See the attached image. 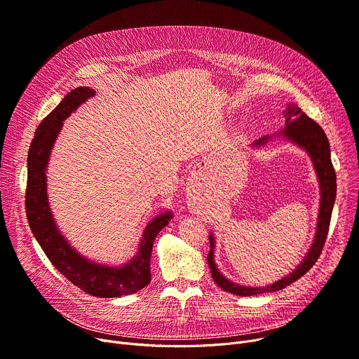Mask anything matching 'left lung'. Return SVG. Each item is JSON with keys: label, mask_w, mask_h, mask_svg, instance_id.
<instances>
[{"label": "left lung", "mask_w": 359, "mask_h": 359, "mask_svg": "<svg viewBox=\"0 0 359 359\" xmlns=\"http://www.w3.org/2000/svg\"><path fill=\"white\" fill-rule=\"evenodd\" d=\"M287 138L298 144L299 147L306 148L309 151V154L311 156V160L314 163L316 172L318 176L320 182V191H322V201H320V211H318V224H317V233L313 246L303 260L301 265L288 276L279 279L275 284L266 287V288H250V287H241L234 284V282L225 279L217 269L215 263H214V237L210 236V253H208V263H210V269L212 273V279L215 284L222 288L224 291L241 295V297H250V295H257L263 292H272V291H279L282 288H285L287 285L292 284L294 280L299 279L304 273H307L317 259L320 257V253H322L325 243L329 233V225H330V218H332V210H333V203L336 198V173L334 168L330 160V145L327 141V137L325 134V130L322 129L318 123H316L311 118H309L306 113L301 110L297 104L290 103L287 110H285V129L282 130ZM266 138H262L255 142V145L265 144Z\"/></svg>", "instance_id": "obj_1"}]
</instances>
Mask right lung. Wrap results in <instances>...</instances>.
I'll list each match as a JSON object with an SVG mask.
<instances>
[{
	"label": "right lung",
	"mask_w": 359,
	"mask_h": 359,
	"mask_svg": "<svg viewBox=\"0 0 359 359\" xmlns=\"http://www.w3.org/2000/svg\"><path fill=\"white\" fill-rule=\"evenodd\" d=\"M94 93L88 87L74 88L37 126L27 156L26 215L32 233L56 269L84 292L113 298L134 294L149 284V260L154 238L173 215L164 212L147 225L137 256L123 268L102 266L81 257L56 230L46 196L48 158L62 121L83 102L93 97Z\"/></svg>",
	"instance_id": "add662e5"
}]
</instances>
